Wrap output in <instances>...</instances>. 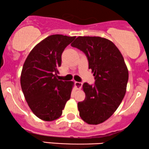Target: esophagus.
Segmentation results:
<instances>
[{"mask_svg": "<svg viewBox=\"0 0 149 149\" xmlns=\"http://www.w3.org/2000/svg\"><path fill=\"white\" fill-rule=\"evenodd\" d=\"M75 86H76V88L77 89V90H79V89H81L82 87V83L81 82L76 81L75 82Z\"/></svg>", "mask_w": 149, "mask_h": 149, "instance_id": "34e87169", "label": "esophagus"}]
</instances>
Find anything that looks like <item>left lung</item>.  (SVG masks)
<instances>
[{
  "label": "left lung",
  "mask_w": 149,
  "mask_h": 149,
  "mask_svg": "<svg viewBox=\"0 0 149 149\" xmlns=\"http://www.w3.org/2000/svg\"><path fill=\"white\" fill-rule=\"evenodd\" d=\"M71 46L86 56L95 84H83L86 97L78 102L79 116L86 123L97 125L107 120L121 103L125 92L128 70L116 45L100 37L79 36Z\"/></svg>",
  "instance_id": "8db88e82"
}]
</instances>
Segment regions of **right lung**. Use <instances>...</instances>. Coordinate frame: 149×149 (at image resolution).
Instances as JSON below:
<instances>
[{
    "label": "right lung",
    "instance_id": "obj_1",
    "mask_svg": "<svg viewBox=\"0 0 149 149\" xmlns=\"http://www.w3.org/2000/svg\"><path fill=\"white\" fill-rule=\"evenodd\" d=\"M76 37L52 35L38 43L26 58L21 74V86L31 111L46 121L58 118L74 83L59 80L58 68L65 47Z\"/></svg>",
    "mask_w": 149,
    "mask_h": 149
}]
</instances>
